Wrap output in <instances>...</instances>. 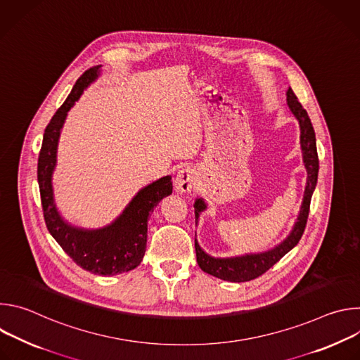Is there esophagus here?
<instances>
[{"mask_svg": "<svg viewBox=\"0 0 360 360\" xmlns=\"http://www.w3.org/2000/svg\"><path fill=\"white\" fill-rule=\"evenodd\" d=\"M195 172L191 168H182L175 176V188L179 192H191L195 185Z\"/></svg>", "mask_w": 360, "mask_h": 360, "instance_id": "obj_1", "label": "esophagus"}]
</instances>
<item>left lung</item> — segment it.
Wrapping results in <instances>:
<instances>
[{"mask_svg": "<svg viewBox=\"0 0 360 360\" xmlns=\"http://www.w3.org/2000/svg\"><path fill=\"white\" fill-rule=\"evenodd\" d=\"M286 101L290 112L299 122L300 128V148H302V157L303 164L307 172L306 178V188L303 195V202L300 207V212L297 221L289 233V236L275 246L274 249L262 253H250L243 256H235V258H214L208 253H205L203 249L199 246L198 240L195 239V250H196V262L199 268L215 278L229 282H248L256 279L258 276L264 275L268 269H271L278 261H281L283 256L293 249L297 242L300 240L307 217H309V207L312 193L315 191L318 182V172H319V158L316 150V138L312 122L307 115L306 110L300 105L296 95L293 94L292 88L286 91ZM195 208V222L199 218V214L207 210V203L203 202L202 198H198L193 203Z\"/></svg>", "mask_w": 360, "mask_h": 360, "instance_id": "8db88e82", "label": "left lung"}]
</instances>
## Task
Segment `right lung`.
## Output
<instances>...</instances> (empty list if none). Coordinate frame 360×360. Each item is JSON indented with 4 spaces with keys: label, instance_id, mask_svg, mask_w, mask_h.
<instances>
[{
    "label": "right lung",
    "instance_id": "add662e5",
    "mask_svg": "<svg viewBox=\"0 0 360 360\" xmlns=\"http://www.w3.org/2000/svg\"><path fill=\"white\" fill-rule=\"evenodd\" d=\"M101 65L85 71L71 94L45 128L38 157V185L46 228L70 258L95 275H118L135 269L145 255L148 219L153 208L172 193L171 176H164L142 188L124 212L108 226L88 231L67 224L57 211L53 192V172L57 165L58 139L71 107L84 89L98 77Z\"/></svg>",
    "mask_w": 360,
    "mask_h": 360
}]
</instances>
